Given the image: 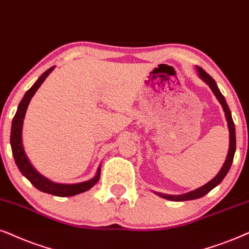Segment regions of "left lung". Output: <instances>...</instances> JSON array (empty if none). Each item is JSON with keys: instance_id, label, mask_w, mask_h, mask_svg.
Segmentation results:
<instances>
[{"instance_id": "obj_1", "label": "left lung", "mask_w": 249, "mask_h": 249, "mask_svg": "<svg viewBox=\"0 0 249 249\" xmlns=\"http://www.w3.org/2000/svg\"><path fill=\"white\" fill-rule=\"evenodd\" d=\"M197 71H198V75H199V77L203 79L205 83H207L208 85H210L211 90L213 91V93L215 94V97L217 98V100L220 101V104L222 105V107H223V110H224V114H225V118H227V122H228V127H229V133H230V143H229V151H228V156H227V159H225L223 166H222L221 171L218 172L216 177L214 178H212V180L206 183L203 187L196 189V190L194 191H190V192H187V194H183V195H178V196H171V195H164V194H158V196L165 198V199H168V200H173V201H184V200H192V199H198V198L205 196V195L208 194L212 189H214L216 185H218L222 182V180L225 178V175L228 174L229 170H230L231 167V164H232V160H233V156H234V152H236V130H234V123H233V119H232V116H231V111L230 109H229L228 105H227V101H225V99L222 93L218 90L216 83L213 78H212L211 75H208L206 71H204L203 68L200 67H197Z\"/></svg>"}]
</instances>
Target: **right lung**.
<instances>
[{"instance_id": "obj_1", "label": "right lung", "mask_w": 249, "mask_h": 249, "mask_svg": "<svg viewBox=\"0 0 249 249\" xmlns=\"http://www.w3.org/2000/svg\"><path fill=\"white\" fill-rule=\"evenodd\" d=\"M53 69H54V66L43 72V74L39 76L37 81L35 82V84L25 93L24 98H22V100L18 106V109H17L15 117H13L12 126H11V135H10V143H11L13 158H15V161L17 166L19 168V171L21 172L25 178H27L28 180L31 181V183L34 185L36 189H38L39 191L46 192V194H51L53 196L71 197V196H75V195L82 194V192L88 191L89 189L93 187V185L99 181V178H100L101 166L98 167L97 174L94 175V178L89 181L81 182V183H75V184L54 183V182L50 181L49 178H44L42 174H39L38 172L35 170L34 166L31 164V161H29V159L25 154L24 147H22L21 133H22V124H24L26 110H27V107L29 102L32 100L33 95L35 94V92L37 91V89L42 85V83L45 81V78L48 77L49 74L53 71Z\"/></svg>"}]
</instances>
